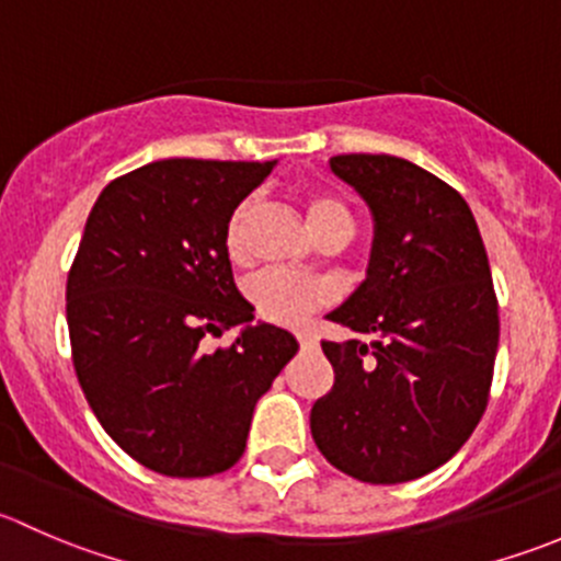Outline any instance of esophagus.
Masks as SVG:
<instances>
[{
	"label": "esophagus",
	"instance_id": "esophagus-1",
	"mask_svg": "<svg viewBox=\"0 0 561 561\" xmlns=\"http://www.w3.org/2000/svg\"><path fill=\"white\" fill-rule=\"evenodd\" d=\"M296 336H298V344H301V347H314V344H317V339L312 336V333H307V331H298Z\"/></svg>",
	"mask_w": 561,
	"mask_h": 561
}]
</instances>
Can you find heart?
Segmentation results:
<instances>
[{
	"label": "heart",
	"instance_id": "b5f03b06",
	"mask_svg": "<svg viewBox=\"0 0 561 561\" xmlns=\"http://www.w3.org/2000/svg\"><path fill=\"white\" fill-rule=\"evenodd\" d=\"M307 217L312 228L325 241L347 236L353 228L347 206L328 192L312 190L304 195ZM252 217V201H241L225 225V252L230 260H244L247 254V225ZM247 301L252 304L254 314L274 325H301L314 309L328 307L333 301V287L314 276L293 274V271H260L244 287Z\"/></svg>",
	"mask_w": 561,
	"mask_h": 561
}]
</instances>
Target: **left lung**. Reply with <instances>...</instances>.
Instances as JSON below:
<instances>
[{
	"label": "left lung",
	"instance_id": "8db88e82",
	"mask_svg": "<svg viewBox=\"0 0 561 561\" xmlns=\"http://www.w3.org/2000/svg\"><path fill=\"white\" fill-rule=\"evenodd\" d=\"M375 219L369 268L328 320L333 388L309 426L320 454L364 483H407L458 454L483 417L500 344L489 254L467 201L415 162L339 154ZM371 335V343L363 336Z\"/></svg>",
	"mask_w": 561,
	"mask_h": 561
}]
</instances>
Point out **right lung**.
I'll return each instance as SVG.
<instances>
[{
	"label": "right lung",
	"instance_id": "add662e5",
	"mask_svg": "<svg viewBox=\"0 0 561 561\" xmlns=\"http://www.w3.org/2000/svg\"><path fill=\"white\" fill-rule=\"evenodd\" d=\"M276 162L160 160L100 192L67 276L72 364L89 407L127 456L168 478L239 461L254 404L298 353L252 322L225 225ZM236 324L230 348L199 339Z\"/></svg>",
	"mask_w": 561,
	"mask_h": 561
}]
</instances>
